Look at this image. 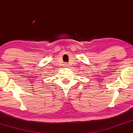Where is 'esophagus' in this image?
Wrapping results in <instances>:
<instances>
[{"label":"esophagus","mask_w":133,"mask_h":133,"mask_svg":"<svg viewBox=\"0 0 133 133\" xmlns=\"http://www.w3.org/2000/svg\"><path fill=\"white\" fill-rule=\"evenodd\" d=\"M63 66H65V67L68 66V64L67 63H64V64H63Z\"/></svg>","instance_id":"1"}]
</instances>
